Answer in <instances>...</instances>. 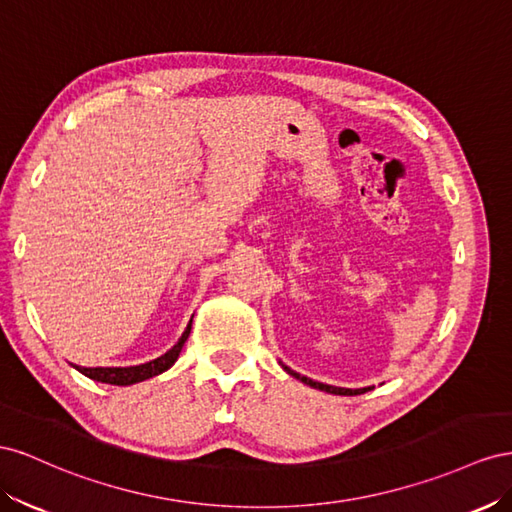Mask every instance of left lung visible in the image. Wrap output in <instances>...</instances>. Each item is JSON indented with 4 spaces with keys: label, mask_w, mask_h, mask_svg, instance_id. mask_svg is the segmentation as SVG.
I'll list each match as a JSON object with an SVG mask.
<instances>
[{
    "label": "left lung",
    "mask_w": 512,
    "mask_h": 512,
    "mask_svg": "<svg viewBox=\"0 0 512 512\" xmlns=\"http://www.w3.org/2000/svg\"><path fill=\"white\" fill-rule=\"evenodd\" d=\"M283 369L289 373V375H294L296 379H300V382H304V384H309V386H313V388H319V390H326V392H332V394H349V397H352V394H362V392H367V390H371V388H360V390H352V388H337V386H328V384H321V382H313V379H309V377H304V375H298L296 371H291L289 367H285L283 364Z\"/></svg>",
    "instance_id": "8db88e82"
}]
</instances>
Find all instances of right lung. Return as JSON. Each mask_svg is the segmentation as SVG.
<instances>
[{
    "label": "right lung",
    "instance_id": "add662e5",
    "mask_svg": "<svg viewBox=\"0 0 512 512\" xmlns=\"http://www.w3.org/2000/svg\"><path fill=\"white\" fill-rule=\"evenodd\" d=\"M193 324V319H191ZM191 324L186 326L182 339L175 343L167 354H163L160 358L152 360V362H145V364H139V367H115V369H102V367H96V369H85V367H75L77 371H81L83 375H87L90 379H96V382H102V384H113V386H130V384H137V382H143V379H150L158 373L167 371L171 364L178 360L182 347L188 339V334H191Z\"/></svg>",
    "mask_w": 512,
    "mask_h": 512
}]
</instances>
